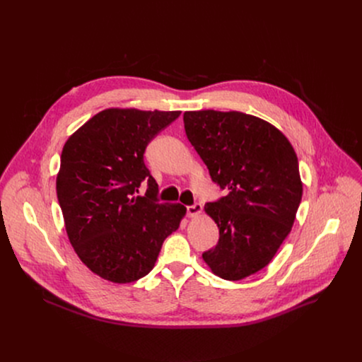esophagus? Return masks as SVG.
Masks as SVG:
<instances>
[{"instance_id": "1", "label": "esophagus", "mask_w": 362, "mask_h": 362, "mask_svg": "<svg viewBox=\"0 0 362 362\" xmlns=\"http://www.w3.org/2000/svg\"><path fill=\"white\" fill-rule=\"evenodd\" d=\"M186 212H187L189 218H196V216H199L202 214V204L200 203H194L192 206H187Z\"/></svg>"}]
</instances>
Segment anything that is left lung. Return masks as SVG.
<instances>
[{"label": "left lung", "instance_id": "8db88e82", "mask_svg": "<svg viewBox=\"0 0 362 362\" xmlns=\"http://www.w3.org/2000/svg\"><path fill=\"white\" fill-rule=\"evenodd\" d=\"M189 141L226 194L206 203L219 228L203 261L222 279L265 268L289 235L302 199L296 153L271 123L240 112H185Z\"/></svg>", "mask_w": 362, "mask_h": 362}]
</instances>
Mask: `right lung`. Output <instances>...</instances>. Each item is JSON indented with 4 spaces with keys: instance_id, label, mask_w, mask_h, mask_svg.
<instances>
[{
    "instance_id": "1",
    "label": "right lung",
    "mask_w": 362,
    "mask_h": 362,
    "mask_svg": "<svg viewBox=\"0 0 362 362\" xmlns=\"http://www.w3.org/2000/svg\"><path fill=\"white\" fill-rule=\"evenodd\" d=\"M179 116L106 109L63 147L56 189L66 232L81 262L103 279L130 284L146 276L186 215L183 204L156 199L158 183L143 160L150 140ZM144 180L148 190L139 197Z\"/></svg>"
}]
</instances>
